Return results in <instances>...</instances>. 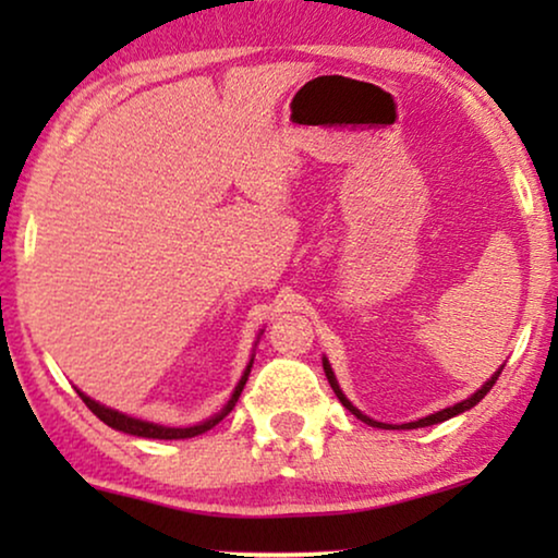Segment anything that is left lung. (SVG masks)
<instances>
[{
  "label": "left lung",
  "instance_id": "8db88e82",
  "mask_svg": "<svg viewBox=\"0 0 558 558\" xmlns=\"http://www.w3.org/2000/svg\"><path fill=\"white\" fill-rule=\"evenodd\" d=\"M323 368H325V376H327V380H330V386H332V391H335V396H338L340 399V403L342 407H345L350 414H355L357 418H361V422H365V424H371V426H378V429H418V426H432V424H439V422H447V418H452V416H457V414H462V411H468V409H472L475 407V403H480L487 396V391H490V388L495 386V380H498V376H500V371L495 373V376L487 380V384L480 388V391H475L470 396V399H464V401H460V403H454V407H449V409H441V411H437V414H432V416H424V418H418V422H409V424H401V426H391V424H384V422H376V418H371V416H365V414H361V411H357L353 403H350L345 396H342V391H340V386H338V380H335V376H332V368H330V363L327 361H323Z\"/></svg>",
  "mask_w": 558,
  "mask_h": 558
}]
</instances>
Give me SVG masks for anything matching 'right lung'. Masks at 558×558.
Listing matches in <instances>:
<instances>
[{"label": "right lung", "instance_id": "obj_1", "mask_svg": "<svg viewBox=\"0 0 558 558\" xmlns=\"http://www.w3.org/2000/svg\"><path fill=\"white\" fill-rule=\"evenodd\" d=\"M248 373H251V365L246 368V373H243L241 384L235 386L231 401L226 403V409L220 411V414H216L213 418H208V422H203V424H197V426H187V429H172V426H159V424L142 422V418H132V416H126V414H119V411H113V409L101 407V403H96L94 399H88L86 393L78 391V396L83 399V403H86V407H88L90 411H94V414H96L98 418H101L104 424L111 426V429L134 434V437H147V439H190V437H197V434L213 429V426H216V424L220 422V418L231 414V409L235 407V401H239L243 386H246Z\"/></svg>", "mask_w": 558, "mask_h": 558}]
</instances>
